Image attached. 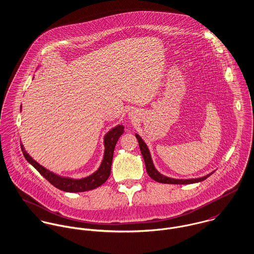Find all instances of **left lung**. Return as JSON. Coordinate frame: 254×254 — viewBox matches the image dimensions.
Here are the masks:
<instances>
[{
	"mask_svg": "<svg viewBox=\"0 0 254 254\" xmlns=\"http://www.w3.org/2000/svg\"><path fill=\"white\" fill-rule=\"evenodd\" d=\"M136 138L139 142V145H140V149L142 152V155L144 157L145 160V168H146V172L148 174V176L154 180V181L158 182V183H163V184H179V185H187V184H193V183H197V182L203 181L206 178H208L212 173L201 177V178H196V179H187V180H182V179H173V178H169L166 176H163L162 174H160L154 167L151 157H150V153L149 150L147 148V146L145 144V142L142 140V138L136 134Z\"/></svg>",
	"mask_w": 254,
	"mask_h": 254,
	"instance_id": "obj_1",
	"label": "left lung"
}]
</instances>
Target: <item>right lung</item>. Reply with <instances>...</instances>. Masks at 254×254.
I'll list each match as a JSON object with an SVG mask.
<instances>
[{
	"label": "right lung",
	"mask_w": 254,
	"mask_h": 254,
	"mask_svg": "<svg viewBox=\"0 0 254 254\" xmlns=\"http://www.w3.org/2000/svg\"><path fill=\"white\" fill-rule=\"evenodd\" d=\"M124 132V127L122 125H118L112 130H110L109 133L105 136V155L103 162L100 166V168L89 177L75 180L71 178H64L57 174H54L53 172L47 170L45 167L37 163L36 161L25 151L22 144H20L21 150L23 152V155L25 159L32 164L38 172L48 181L50 182L53 186L58 188L59 190H62L64 191L68 192H79V191H86L90 190H94L100 186H102L105 182L109 179L111 170V162L113 157V151L115 148L116 143L120 136Z\"/></svg>",
	"instance_id": "obj_1"
}]
</instances>
